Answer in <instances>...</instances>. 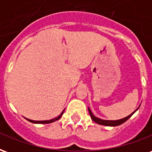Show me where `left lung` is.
<instances>
[{
  "mask_svg": "<svg viewBox=\"0 0 152 152\" xmlns=\"http://www.w3.org/2000/svg\"><path fill=\"white\" fill-rule=\"evenodd\" d=\"M139 107H140V106H139ZM139 107H138L133 113H131L129 115H128V116L123 118V119H121V120H116V121H107V120H102V119L96 117L95 115H94V114H93L92 112H91V110L89 109V107H88V110H89V115H90L91 119H92L93 121H94L95 123H97V124L105 125V126H118V125H120V124L124 123L127 120H129V119L132 116V115H134V113H135V112H137V109L139 108Z\"/></svg>",
  "mask_w": 152,
  "mask_h": 152,
  "instance_id": "left-lung-1",
  "label": "left lung"
}]
</instances>
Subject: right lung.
<instances>
[{
    "mask_svg": "<svg viewBox=\"0 0 152 152\" xmlns=\"http://www.w3.org/2000/svg\"><path fill=\"white\" fill-rule=\"evenodd\" d=\"M64 111H65V109L63 110V112H61V114H60L58 116H57L56 118L52 119V120H50V121H32V120H29V119H27V118H25V119H26L27 121L31 122V123H34V124H50V123H53V122H54V121L59 120L60 118L62 117V115H63Z\"/></svg>",
    "mask_w": 152,
    "mask_h": 152,
    "instance_id": "obj_1",
    "label": "right lung"
}]
</instances>
